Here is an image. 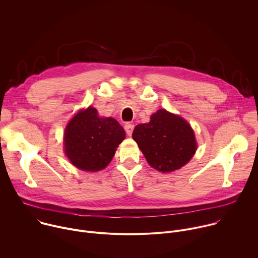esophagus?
<instances>
[{
    "instance_id": "34e87169",
    "label": "esophagus",
    "mask_w": 258,
    "mask_h": 258,
    "mask_svg": "<svg viewBox=\"0 0 258 258\" xmlns=\"http://www.w3.org/2000/svg\"><path fill=\"white\" fill-rule=\"evenodd\" d=\"M123 127H124V131H125V133L127 134V136H132L135 125H134V124H132V123H130V122H126V123L124 124V126H123Z\"/></svg>"
}]
</instances>
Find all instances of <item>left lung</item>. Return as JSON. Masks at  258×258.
Masks as SVG:
<instances>
[{
	"instance_id": "left-lung-1",
	"label": "left lung",
	"mask_w": 258,
	"mask_h": 258,
	"mask_svg": "<svg viewBox=\"0 0 258 258\" xmlns=\"http://www.w3.org/2000/svg\"><path fill=\"white\" fill-rule=\"evenodd\" d=\"M133 139L148 163L162 172L173 171L188 163L197 148L190 124L164 109L154 113L148 123L138 124Z\"/></svg>"
}]
</instances>
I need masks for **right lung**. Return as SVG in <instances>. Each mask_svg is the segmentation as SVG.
Returning a JSON list of instances; mask_svg holds the SVG:
<instances>
[{"instance_id": "1", "label": "right lung", "mask_w": 258, "mask_h": 258, "mask_svg": "<svg viewBox=\"0 0 258 258\" xmlns=\"http://www.w3.org/2000/svg\"><path fill=\"white\" fill-rule=\"evenodd\" d=\"M125 138L123 127L112 117H100L89 107L80 111L66 126L65 153L80 169L98 171L113 158L117 146Z\"/></svg>"}]
</instances>
